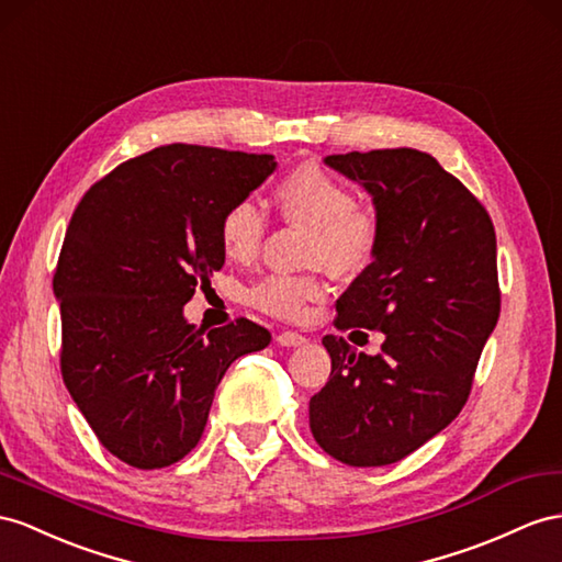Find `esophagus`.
Masks as SVG:
<instances>
[{
	"instance_id": "obj_1",
	"label": "esophagus",
	"mask_w": 562,
	"mask_h": 562,
	"mask_svg": "<svg viewBox=\"0 0 562 562\" xmlns=\"http://www.w3.org/2000/svg\"><path fill=\"white\" fill-rule=\"evenodd\" d=\"M276 341L280 344V347H286V349H294V347H304V344H308L311 339L306 335H299V333H280L276 337Z\"/></svg>"
}]
</instances>
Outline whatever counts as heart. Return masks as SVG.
<instances>
[{
    "label": "heart",
    "instance_id": "b5f03b06",
    "mask_svg": "<svg viewBox=\"0 0 562 562\" xmlns=\"http://www.w3.org/2000/svg\"><path fill=\"white\" fill-rule=\"evenodd\" d=\"M282 218L308 227L306 261L335 278H353L375 258L380 244L378 218L353 204V194L315 164L292 168L272 190ZM266 218L249 199H239L221 218V247L235 261L256 256ZM323 296V284L306 276H270L251 290V304L278 318H299L308 301Z\"/></svg>",
    "mask_w": 562,
    "mask_h": 562
}]
</instances>
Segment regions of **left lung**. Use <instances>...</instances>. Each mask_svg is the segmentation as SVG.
<instances>
[{
  "instance_id": "8db88e82",
  "label": "left lung",
  "mask_w": 562,
  "mask_h": 562,
  "mask_svg": "<svg viewBox=\"0 0 562 562\" xmlns=\"http://www.w3.org/2000/svg\"><path fill=\"white\" fill-rule=\"evenodd\" d=\"M323 161L363 187L380 225L375 258L339 296L335 325L378 329L384 341L368 356L325 335L333 372L308 404L311 431L341 463L390 465L465 406L501 313L496 233L480 201L425 151Z\"/></svg>"
}]
</instances>
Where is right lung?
I'll list each match as a JSON object with an SVG mask.
<instances>
[{
	"instance_id": "1",
	"label": "right lung",
	"mask_w": 562,
	"mask_h": 562,
	"mask_svg": "<svg viewBox=\"0 0 562 562\" xmlns=\"http://www.w3.org/2000/svg\"><path fill=\"white\" fill-rule=\"evenodd\" d=\"M276 168L272 154L168 144L111 170L70 218L54 276L61 375L123 463H178L204 435L225 370L270 344L247 318L204 335L184 304L225 263L223 213Z\"/></svg>"
}]
</instances>
